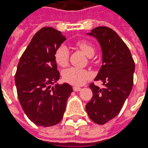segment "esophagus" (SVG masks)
Listing matches in <instances>:
<instances>
[{
  "label": "esophagus",
  "mask_w": 148,
  "mask_h": 148,
  "mask_svg": "<svg viewBox=\"0 0 148 148\" xmlns=\"http://www.w3.org/2000/svg\"><path fill=\"white\" fill-rule=\"evenodd\" d=\"M73 90H75V91H80L82 89H81L80 87H76V86H75V87H73Z\"/></svg>",
  "instance_id": "esophagus-1"
}]
</instances>
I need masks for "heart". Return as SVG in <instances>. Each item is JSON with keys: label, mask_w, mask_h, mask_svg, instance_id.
<instances>
[{"label": "heart", "mask_w": 148, "mask_h": 148, "mask_svg": "<svg viewBox=\"0 0 148 148\" xmlns=\"http://www.w3.org/2000/svg\"><path fill=\"white\" fill-rule=\"evenodd\" d=\"M76 47H78L83 53L88 57H92L95 54L94 46L87 41H79L76 42ZM54 59L56 63L60 66H66L69 61V49L65 45H60L57 48L54 52ZM90 77V73L82 68L78 67H68L62 73L63 80L73 85H82Z\"/></svg>", "instance_id": "1"}]
</instances>
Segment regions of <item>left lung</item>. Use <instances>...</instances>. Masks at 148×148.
Listing matches in <instances>:
<instances>
[{
    "label": "left lung",
    "mask_w": 148,
    "mask_h": 148,
    "mask_svg": "<svg viewBox=\"0 0 148 148\" xmlns=\"http://www.w3.org/2000/svg\"><path fill=\"white\" fill-rule=\"evenodd\" d=\"M89 34L98 39L102 49L103 65L95 81H102L104 87L90 83L93 96L86 111L94 123L105 124L120 113L132 91L135 64L127 45L111 28L98 26Z\"/></svg>",
    "instance_id": "1"
}]
</instances>
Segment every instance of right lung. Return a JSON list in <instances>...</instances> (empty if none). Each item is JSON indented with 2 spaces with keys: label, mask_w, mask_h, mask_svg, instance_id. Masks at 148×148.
<instances>
[{
  "label": "right lung",
  "mask_w": 148,
  "mask_h": 148,
  "mask_svg": "<svg viewBox=\"0 0 148 148\" xmlns=\"http://www.w3.org/2000/svg\"><path fill=\"white\" fill-rule=\"evenodd\" d=\"M66 37L52 27L38 31L22 54L15 75L16 92L22 108L38 126L58 124L63 118L71 85H55L59 79L54 52Z\"/></svg>",
  "instance_id": "obj_1"
}]
</instances>
